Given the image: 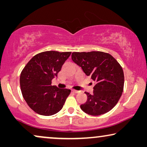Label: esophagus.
I'll return each mask as SVG.
<instances>
[{"instance_id": "obj_1", "label": "esophagus", "mask_w": 147, "mask_h": 147, "mask_svg": "<svg viewBox=\"0 0 147 147\" xmlns=\"http://www.w3.org/2000/svg\"><path fill=\"white\" fill-rule=\"evenodd\" d=\"M71 91L74 92V93H76V94H78V93H80V91H78V90H72Z\"/></svg>"}]
</instances>
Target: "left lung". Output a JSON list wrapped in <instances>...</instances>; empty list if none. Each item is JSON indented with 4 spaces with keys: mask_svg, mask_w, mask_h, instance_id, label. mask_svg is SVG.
<instances>
[{
    "mask_svg": "<svg viewBox=\"0 0 147 147\" xmlns=\"http://www.w3.org/2000/svg\"><path fill=\"white\" fill-rule=\"evenodd\" d=\"M71 59L95 84L93 94L85 92L88 100L80 106L81 109L92 116L111 110L124 89V72L120 63L110 54L102 51L74 52Z\"/></svg>",
    "mask_w": 147,
    "mask_h": 147,
    "instance_id": "1",
    "label": "left lung"
}]
</instances>
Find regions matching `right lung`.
<instances>
[{"instance_id":"obj_1","label":"right lung","mask_w":147,"mask_h":147,"mask_svg":"<svg viewBox=\"0 0 147 147\" xmlns=\"http://www.w3.org/2000/svg\"><path fill=\"white\" fill-rule=\"evenodd\" d=\"M71 52L47 51L35 55L23 68L20 76L22 95L36 113L51 116L63 108L71 90L51 85Z\"/></svg>"}]
</instances>
